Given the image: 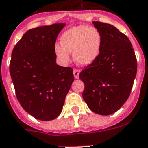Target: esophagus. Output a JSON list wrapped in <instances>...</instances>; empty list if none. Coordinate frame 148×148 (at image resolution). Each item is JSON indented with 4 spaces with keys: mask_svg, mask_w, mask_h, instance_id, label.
<instances>
[{
    "mask_svg": "<svg viewBox=\"0 0 148 148\" xmlns=\"http://www.w3.org/2000/svg\"><path fill=\"white\" fill-rule=\"evenodd\" d=\"M73 73H74V78L77 79V78L79 77V74H80V70H79V69H74V71H73Z\"/></svg>",
    "mask_w": 148,
    "mask_h": 148,
    "instance_id": "34e87169",
    "label": "esophagus"
}]
</instances>
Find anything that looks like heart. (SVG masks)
Listing matches in <instances>:
<instances>
[{"instance_id":"1","label":"heart","mask_w":148,"mask_h":148,"mask_svg":"<svg viewBox=\"0 0 148 148\" xmlns=\"http://www.w3.org/2000/svg\"><path fill=\"white\" fill-rule=\"evenodd\" d=\"M102 36L98 29L88 26L72 27L63 33L61 44L55 45V52L60 60L67 62L69 53H74L75 62L82 66L92 63L101 50Z\"/></svg>"}]
</instances>
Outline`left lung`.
<instances>
[{
	"instance_id": "1",
	"label": "left lung",
	"mask_w": 148,
	"mask_h": 148,
	"mask_svg": "<svg viewBox=\"0 0 148 148\" xmlns=\"http://www.w3.org/2000/svg\"><path fill=\"white\" fill-rule=\"evenodd\" d=\"M102 36L98 58L83 68V99L92 112L109 115L119 110L131 92L137 61L129 38L116 27L92 22Z\"/></svg>"
}]
</instances>
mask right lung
<instances>
[{
  "instance_id": "1",
  "label": "right lung",
  "mask_w": 148,
  "mask_h": 148,
  "mask_svg": "<svg viewBox=\"0 0 148 148\" xmlns=\"http://www.w3.org/2000/svg\"><path fill=\"white\" fill-rule=\"evenodd\" d=\"M65 25L29 29L12 53L9 71L17 99L27 113L41 121L60 115L74 80L73 69L56 63L55 44Z\"/></svg>"
}]
</instances>
